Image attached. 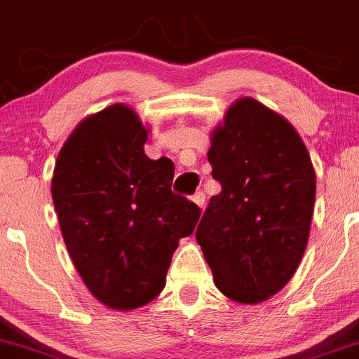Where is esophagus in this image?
Returning <instances> with one entry per match:
<instances>
[{"mask_svg":"<svg viewBox=\"0 0 359 359\" xmlns=\"http://www.w3.org/2000/svg\"><path fill=\"white\" fill-rule=\"evenodd\" d=\"M193 202H195L200 209H203V203H205V193L203 191L195 193V196H193Z\"/></svg>","mask_w":359,"mask_h":359,"instance_id":"34e87169","label":"esophagus"}]
</instances>
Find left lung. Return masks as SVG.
Segmentation results:
<instances>
[{
  "label": "left lung",
  "instance_id": "8db88e82",
  "mask_svg": "<svg viewBox=\"0 0 359 359\" xmlns=\"http://www.w3.org/2000/svg\"><path fill=\"white\" fill-rule=\"evenodd\" d=\"M208 159L222 184L196 241L216 288L257 304L288 284L308 247L316 175L288 119L257 100L238 98L211 132Z\"/></svg>",
  "mask_w": 359,
  "mask_h": 359
}]
</instances>
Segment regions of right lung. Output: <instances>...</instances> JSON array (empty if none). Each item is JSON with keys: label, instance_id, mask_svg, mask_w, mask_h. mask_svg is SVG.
Here are the masks:
<instances>
[{"label": "right lung", "instance_id": "add662e5", "mask_svg": "<svg viewBox=\"0 0 359 359\" xmlns=\"http://www.w3.org/2000/svg\"><path fill=\"white\" fill-rule=\"evenodd\" d=\"M150 127L125 103L87 116L55 163L51 198L64 243L87 290L130 311L163 292L180 238L200 209L172 191L175 166L144 154Z\"/></svg>", "mask_w": 359, "mask_h": 359}]
</instances>
